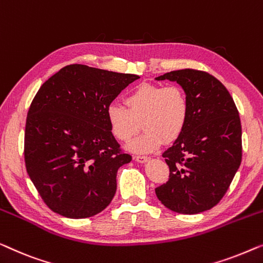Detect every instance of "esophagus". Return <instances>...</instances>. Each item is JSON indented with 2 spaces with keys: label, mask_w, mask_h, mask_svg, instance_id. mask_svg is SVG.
<instances>
[{
  "label": "esophagus",
  "mask_w": 263,
  "mask_h": 263,
  "mask_svg": "<svg viewBox=\"0 0 263 263\" xmlns=\"http://www.w3.org/2000/svg\"><path fill=\"white\" fill-rule=\"evenodd\" d=\"M135 158L137 162H139V163H144V162H146L147 160H149V157L144 156V155H137Z\"/></svg>",
  "instance_id": "34e87169"
}]
</instances>
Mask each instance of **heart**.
<instances>
[{
  "mask_svg": "<svg viewBox=\"0 0 263 263\" xmlns=\"http://www.w3.org/2000/svg\"><path fill=\"white\" fill-rule=\"evenodd\" d=\"M126 106L112 103L107 120L113 136L127 143L139 131L144 132L130 144L136 153H150L164 143L179 138L190 116V100L179 86L142 83L125 99Z\"/></svg>",
  "mask_w": 263,
  "mask_h": 263,
  "instance_id": "b5f03b06",
  "label": "heart"
}]
</instances>
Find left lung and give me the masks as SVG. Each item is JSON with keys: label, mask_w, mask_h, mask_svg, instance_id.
<instances>
[{"label": "left lung", "mask_w": 263, "mask_h": 263, "mask_svg": "<svg viewBox=\"0 0 263 263\" xmlns=\"http://www.w3.org/2000/svg\"><path fill=\"white\" fill-rule=\"evenodd\" d=\"M156 80L176 81L190 100L183 132L162 154L168 181L155 188L167 209L195 214L212 209L227 193L242 162V126L224 84L209 72L182 69Z\"/></svg>", "instance_id": "obj_1"}]
</instances>
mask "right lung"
<instances>
[{"mask_svg":"<svg viewBox=\"0 0 263 263\" xmlns=\"http://www.w3.org/2000/svg\"><path fill=\"white\" fill-rule=\"evenodd\" d=\"M139 76L70 64L51 76L29 106L25 164L46 206L81 219L106 209L117 172L131 162L107 120V108Z\"/></svg>","mask_w":263,"mask_h":263,"instance_id":"right-lung-1","label":"right lung"}]
</instances>
